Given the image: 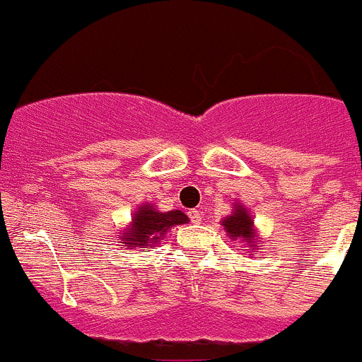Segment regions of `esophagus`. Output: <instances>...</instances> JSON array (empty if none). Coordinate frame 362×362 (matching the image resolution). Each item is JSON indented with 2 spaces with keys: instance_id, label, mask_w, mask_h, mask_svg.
I'll list each match as a JSON object with an SVG mask.
<instances>
[{
  "instance_id": "34e87169",
  "label": "esophagus",
  "mask_w": 362,
  "mask_h": 362,
  "mask_svg": "<svg viewBox=\"0 0 362 362\" xmlns=\"http://www.w3.org/2000/svg\"><path fill=\"white\" fill-rule=\"evenodd\" d=\"M187 216H189V219H191V223H194V224H198L199 221H202V212H199V210H196V209L189 210Z\"/></svg>"
}]
</instances>
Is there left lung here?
Instances as JSON below:
<instances>
[{"label": "left lung", "mask_w": 362, "mask_h": 362, "mask_svg": "<svg viewBox=\"0 0 362 362\" xmlns=\"http://www.w3.org/2000/svg\"><path fill=\"white\" fill-rule=\"evenodd\" d=\"M223 226H224V230L230 233V237L242 238V240L249 242V244H251V242H255L252 221H251V217H249L247 210L242 209V206L235 205V212L223 221Z\"/></svg>", "instance_id": "1"}]
</instances>
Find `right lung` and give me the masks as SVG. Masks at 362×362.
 Returning a JSON list of instances; mask_svg holds the SVG:
<instances>
[{"mask_svg": "<svg viewBox=\"0 0 362 362\" xmlns=\"http://www.w3.org/2000/svg\"><path fill=\"white\" fill-rule=\"evenodd\" d=\"M187 216L182 210H170V212H157L150 205H143L134 214L132 226L127 233L122 235V244H127L129 247H138V245H153L160 240L164 231L175 224L187 223Z\"/></svg>", "mask_w": 362, "mask_h": 362, "instance_id": "1", "label": "right lung"}]
</instances>
